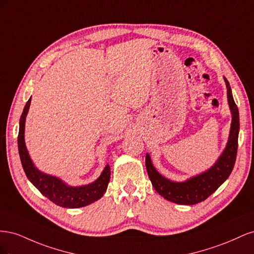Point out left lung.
<instances>
[{"label": "left lung", "instance_id": "8db88e82", "mask_svg": "<svg viewBox=\"0 0 254 254\" xmlns=\"http://www.w3.org/2000/svg\"><path fill=\"white\" fill-rule=\"evenodd\" d=\"M227 96L230 110L232 113L231 129L226 148L210 170L190 178L184 182H174L160 175L151 163L148 153H146L145 164L152 187L166 200L178 204H196L212 195L231 174L237 155L238 131H240V113L233 99L231 87L226 77Z\"/></svg>", "mask_w": 254, "mask_h": 254}]
</instances>
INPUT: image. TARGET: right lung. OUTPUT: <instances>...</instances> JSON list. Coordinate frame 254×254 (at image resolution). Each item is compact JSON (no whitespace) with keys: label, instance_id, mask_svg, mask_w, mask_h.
<instances>
[{"label":"right lung","instance_id":"obj_1","mask_svg":"<svg viewBox=\"0 0 254 254\" xmlns=\"http://www.w3.org/2000/svg\"><path fill=\"white\" fill-rule=\"evenodd\" d=\"M30 98L28 99L24 107V110L22 112L18 135L19 155L23 170H24L28 180L39 190L42 195L59 206L76 209V207L86 206L98 200L105 194L110 180V166L108 164L106 165L105 170L103 171L102 175L98 177V179L88 184V186L82 187L67 186L66 183L57 178V177L44 174L34 165L32 159L28 155L24 141L25 119L30 106V101H32Z\"/></svg>","mask_w":254,"mask_h":254}]
</instances>
